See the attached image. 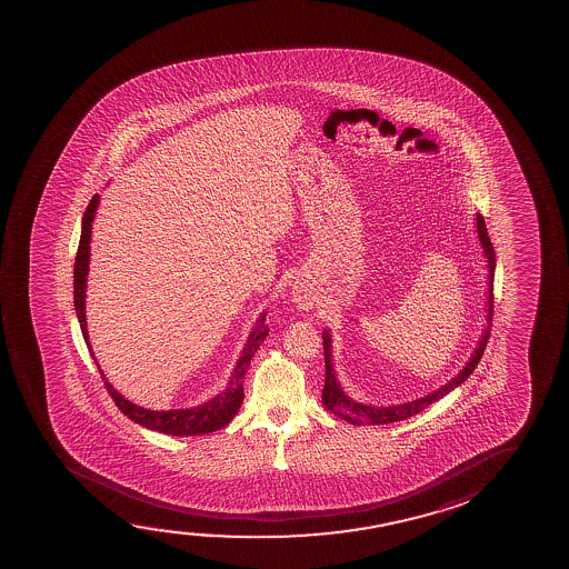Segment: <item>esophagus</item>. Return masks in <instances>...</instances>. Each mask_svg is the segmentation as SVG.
<instances>
[{"label": "esophagus", "instance_id": "1", "mask_svg": "<svg viewBox=\"0 0 569 569\" xmlns=\"http://www.w3.org/2000/svg\"><path fill=\"white\" fill-rule=\"evenodd\" d=\"M291 301L296 303L297 309L309 311L315 305V291L311 286H307L303 281H297L293 289H291Z\"/></svg>", "mask_w": 569, "mask_h": 569}]
</instances>
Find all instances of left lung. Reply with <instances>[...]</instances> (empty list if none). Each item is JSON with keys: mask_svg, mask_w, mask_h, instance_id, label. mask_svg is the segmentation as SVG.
<instances>
[{"mask_svg": "<svg viewBox=\"0 0 569 569\" xmlns=\"http://www.w3.org/2000/svg\"><path fill=\"white\" fill-rule=\"evenodd\" d=\"M476 227H478V237H480V244H482L483 254L488 258V328L483 330L480 342L476 346L472 358L468 359L467 366L462 367L452 381L443 385L441 389H437L431 395H426L423 398L412 400V402H406V405L398 406H367L361 402L351 400L346 392H343L340 382L336 381L335 369H332V358H330V335L325 332L322 335V343H325V367H327V375H325V389H322V402L327 406L330 412H335L336 416H340L350 423H358V426H382V423H395V421L408 420L416 413H420L423 408H428L429 405H433L439 398H443L445 395H449L452 389H457L460 382L467 381L468 377L472 375L478 361L482 359L483 350H486V343L490 340L491 330V317H493V270H496V250L491 244L490 237H488V229H486V221H483L480 213H476Z\"/></svg>", "mask_w": 569, "mask_h": 569, "instance_id": "obj_1", "label": "left lung"}]
</instances>
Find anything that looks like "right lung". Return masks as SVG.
<instances>
[{
  "label": "right lung",
  "mask_w": 569,
  "mask_h": 569,
  "mask_svg": "<svg viewBox=\"0 0 569 569\" xmlns=\"http://www.w3.org/2000/svg\"><path fill=\"white\" fill-rule=\"evenodd\" d=\"M97 206H99V196L94 194L89 206H87L86 213H83L81 239H79L76 266H73V305H76L79 327H81V332H83V338H86L87 348L91 351V356H93V350H91V343H89L86 322V289L89 257H91V223H93ZM268 332H270V328L266 325V312H262V317L258 319L257 327L250 332L241 358H239L237 366H234L233 377H231L226 392H221L218 397H213L208 402L196 406V408H187V410L157 412V410H146L141 406L132 405L117 389H112V385L107 381V377L102 375L101 369L99 371H101L104 387L109 390V395L114 400V405L118 406V410L128 416L130 420L140 423L143 428L153 429V431H159V433H167V436H202V433H211L216 429L226 428L227 423L233 420L234 413L239 412L242 398H244L242 379H244L247 369H249L250 359L254 356V351L260 348V343L264 342ZM97 367H99V363H97Z\"/></svg>",
  "instance_id": "add662e5"
}]
</instances>
